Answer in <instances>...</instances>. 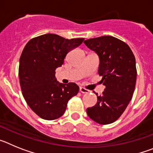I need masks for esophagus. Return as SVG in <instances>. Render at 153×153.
Masks as SVG:
<instances>
[{
	"instance_id": "34e87169",
	"label": "esophagus",
	"mask_w": 153,
	"mask_h": 153,
	"mask_svg": "<svg viewBox=\"0 0 153 153\" xmlns=\"http://www.w3.org/2000/svg\"><path fill=\"white\" fill-rule=\"evenodd\" d=\"M79 91H80L82 93H88L89 92H90V90L81 86V87H79Z\"/></svg>"
}]
</instances>
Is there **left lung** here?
Returning <instances> with one entry per match:
<instances>
[{"label": "left lung", "mask_w": 153, "mask_h": 153, "mask_svg": "<svg viewBox=\"0 0 153 153\" xmlns=\"http://www.w3.org/2000/svg\"><path fill=\"white\" fill-rule=\"evenodd\" d=\"M100 57L98 74L106 88L97 96V103L87 108L89 117L99 124L106 125L118 120L130 102L137 71L136 59L125 42L112 36H102L84 41Z\"/></svg>", "instance_id": "left-lung-1"}]
</instances>
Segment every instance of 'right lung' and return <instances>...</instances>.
<instances>
[{
	"instance_id": "obj_1",
	"label": "right lung",
	"mask_w": 153,
	"mask_h": 153,
	"mask_svg": "<svg viewBox=\"0 0 153 153\" xmlns=\"http://www.w3.org/2000/svg\"><path fill=\"white\" fill-rule=\"evenodd\" d=\"M83 40L47 33L31 39L24 47L19 63L20 84L27 103L40 118H60L70 99L79 92L76 83L56 81L55 70L63 64L67 53Z\"/></svg>"
}]
</instances>
